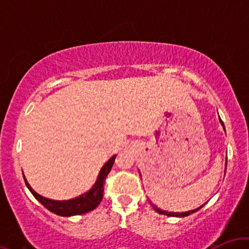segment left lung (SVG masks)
Masks as SVG:
<instances>
[{"instance_id": "8db88e82", "label": "left lung", "mask_w": 249, "mask_h": 249, "mask_svg": "<svg viewBox=\"0 0 249 249\" xmlns=\"http://www.w3.org/2000/svg\"><path fill=\"white\" fill-rule=\"evenodd\" d=\"M220 122H221V124L224 125V123H222V121H220ZM226 165H227V164H226ZM151 205H152V204H151ZM152 206H153L154 210L157 211V212L160 213V214H164V215H168V216H180V218H184V216H187V215H190V214H193L194 212H196V211L200 210V208H201L202 206H204V205H202V206H200L199 208H196V210L188 211V212H184V213H172V212H166V211H161L160 208H157L156 206H154V205H152Z\"/></svg>"}]
</instances>
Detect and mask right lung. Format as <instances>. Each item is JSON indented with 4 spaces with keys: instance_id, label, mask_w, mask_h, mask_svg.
<instances>
[{
    "instance_id": "obj_1",
    "label": "right lung",
    "mask_w": 249,
    "mask_h": 249,
    "mask_svg": "<svg viewBox=\"0 0 249 249\" xmlns=\"http://www.w3.org/2000/svg\"><path fill=\"white\" fill-rule=\"evenodd\" d=\"M116 156H113L112 158L108 160L107 164L103 166L99 173L98 179H97L96 184L93 185V187L87 193L82 194L78 198L67 200V201H55V200H50L47 198H43V196L37 194L33 188L30 187V185L28 184L27 180L24 178L25 185L33 196L38 200L39 202L44 206L47 210H49L50 212L57 214V215L61 216H71V215H79V214H84L90 212V211L95 210L98 206L99 202L103 199V193H104V184L105 179H107L108 172L112 168L113 162H115Z\"/></svg>"
}]
</instances>
